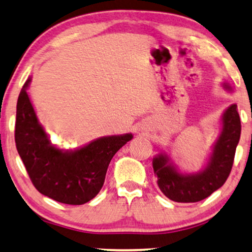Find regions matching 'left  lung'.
<instances>
[{
    "label": "left lung",
    "mask_w": 252,
    "mask_h": 252,
    "mask_svg": "<svg viewBox=\"0 0 252 252\" xmlns=\"http://www.w3.org/2000/svg\"><path fill=\"white\" fill-rule=\"evenodd\" d=\"M224 88L230 90L224 84ZM223 128L214 146L209 162L202 172L181 174L164 154L153 159V169L160 190L169 200L181 203L198 202L221 188L228 179L234 163L235 152L241 136V119L237 105L228 107L222 117Z\"/></svg>",
    "instance_id": "obj_1"
}]
</instances>
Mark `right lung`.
I'll list each match as a JSON object with an SVG mask.
<instances>
[{"mask_svg": "<svg viewBox=\"0 0 252 252\" xmlns=\"http://www.w3.org/2000/svg\"><path fill=\"white\" fill-rule=\"evenodd\" d=\"M17 100L15 142L29 178L40 194L65 204H84L100 191L112 158L133 135L102 136L73 152L51 145L37 119L27 89Z\"/></svg>", "mask_w": 252, "mask_h": 252, "instance_id": "right-lung-1", "label": "right lung"}]
</instances>
